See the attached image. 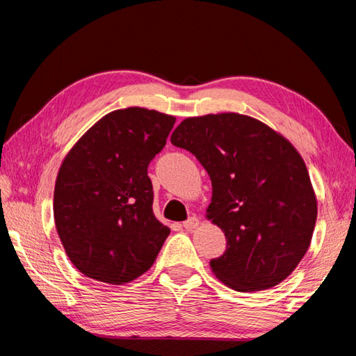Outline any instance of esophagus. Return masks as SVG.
<instances>
[{
	"label": "esophagus",
	"mask_w": 356,
	"mask_h": 356,
	"mask_svg": "<svg viewBox=\"0 0 356 356\" xmlns=\"http://www.w3.org/2000/svg\"><path fill=\"white\" fill-rule=\"evenodd\" d=\"M197 226H199V218L197 217H190L186 222H184V228L188 229V231L197 228Z\"/></svg>",
	"instance_id": "esophagus-1"
}]
</instances>
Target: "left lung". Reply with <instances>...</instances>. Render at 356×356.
<instances>
[{"label": "left lung", "instance_id": "left-lung-1", "mask_svg": "<svg viewBox=\"0 0 356 356\" xmlns=\"http://www.w3.org/2000/svg\"><path fill=\"white\" fill-rule=\"evenodd\" d=\"M195 156L213 185L208 218L226 251L209 261L240 292L277 286L303 259L316 222V199L291 142L254 118L222 113L188 118L171 136Z\"/></svg>", "mask_w": 356, "mask_h": 356}]
</instances>
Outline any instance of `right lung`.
<instances>
[{
  "instance_id": "add662e5",
  "label": "right lung",
  "mask_w": 356,
  "mask_h": 356,
  "mask_svg": "<svg viewBox=\"0 0 356 356\" xmlns=\"http://www.w3.org/2000/svg\"><path fill=\"white\" fill-rule=\"evenodd\" d=\"M174 122L139 107L111 111L64 159L53 214L67 255L84 275L124 284L153 266L170 228L154 217L148 165Z\"/></svg>"
}]
</instances>
